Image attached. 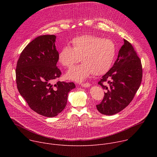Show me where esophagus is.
Here are the masks:
<instances>
[{"label": "esophagus", "mask_w": 157, "mask_h": 157, "mask_svg": "<svg viewBox=\"0 0 157 157\" xmlns=\"http://www.w3.org/2000/svg\"><path fill=\"white\" fill-rule=\"evenodd\" d=\"M91 86L90 83L89 82H85V83H82L81 84V86L82 87H88Z\"/></svg>", "instance_id": "1"}]
</instances>
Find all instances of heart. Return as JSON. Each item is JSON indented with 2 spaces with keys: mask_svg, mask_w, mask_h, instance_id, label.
<instances>
[{
  "mask_svg": "<svg viewBox=\"0 0 157 157\" xmlns=\"http://www.w3.org/2000/svg\"><path fill=\"white\" fill-rule=\"evenodd\" d=\"M71 47L65 46L58 54V61L65 68H70L79 60L81 64L73 67L65 75L66 79L82 82L92 73L101 75L109 71L116 55L114 42L93 35L73 38Z\"/></svg>",
  "mask_w": 157,
  "mask_h": 157,
  "instance_id": "1",
  "label": "heart"
}]
</instances>
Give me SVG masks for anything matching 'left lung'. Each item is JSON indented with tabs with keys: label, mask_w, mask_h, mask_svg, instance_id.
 <instances>
[{
	"label": "left lung",
	"mask_w": 157,
	"mask_h": 157,
	"mask_svg": "<svg viewBox=\"0 0 157 157\" xmlns=\"http://www.w3.org/2000/svg\"><path fill=\"white\" fill-rule=\"evenodd\" d=\"M124 41L113 66L98 82L105 93L96 107L104 115H114L125 109L133 99L142 82L141 60L131 43L125 39ZM105 82L108 85H104Z\"/></svg>",
	"instance_id": "left-lung-1"
}]
</instances>
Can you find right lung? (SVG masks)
<instances>
[{
    "instance_id": "1",
    "label": "right lung",
    "mask_w": 157,
    "mask_h": 157,
    "mask_svg": "<svg viewBox=\"0 0 157 157\" xmlns=\"http://www.w3.org/2000/svg\"><path fill=\"white\" fill-rule=\"evenodd\" d=\"M56 36L41 35L30 42L17 63L16 83L29 107L43 116H56L64 109L68 93L75 84L54 81L61 72L56 66L58 52Z\"/></svg>"
}]
</instances>
